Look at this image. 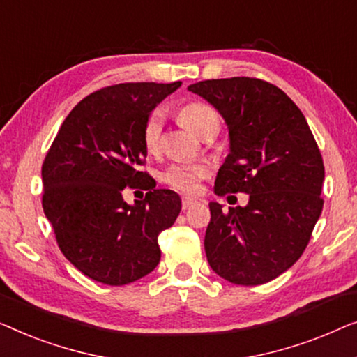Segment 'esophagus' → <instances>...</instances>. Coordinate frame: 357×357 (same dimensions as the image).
Instances as JSON below:
<instances>
[{"label": "esophagus", "mask_w": 357, "mask_h": 357, "mask_svg": "<svg viewBox=\"0 0 357 357\" xmlns=\"http://www.w3.org/2000/svg\"><path fill=\"white\" fill-rule=\"evenodd\" d=\"M194 204H197V200H195V199L188 197V195H185V197H183V208L184 210L189 208V207H192Z\"/></svg>", "instance_id": "obj_1"}]
</instances>
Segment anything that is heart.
<instances>
[{
	"mask_svg": "<svg viewBox=\"0 0 357 357\" xmlns=\"http://www.w3.org/2000/svg\"><path fill=\"white\" fill-rule=\"evenodd\" d=\"M179 118L185 128H189L199 137L208 132H218L220 114L215 108L202 102H189L179 108ZM165 112L162 108L153 109L145 119L142 129V142L147 152H157L162 145ZM208 174V168L204 165H184L176 163L165 169L163 181L172 188L184 192H195L199 190L200 181Z\"/></svg>",
	"mask_w": 357,
	"mask_h": 357,
	"instance_id": "b5f03b06",
	"label": "heart"
}]
</instances>
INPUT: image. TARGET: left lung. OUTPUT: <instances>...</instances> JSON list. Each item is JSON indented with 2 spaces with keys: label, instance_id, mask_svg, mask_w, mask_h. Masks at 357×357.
I'll list each match as a JSON object with an SVG mask.
<instances>
[{
  "label": "left lung",
  "instance_id": "left-lung-1",
  "mask_svg": "<svg viewBox=\"0 0 357 357\" xmlns=\"http://www.w3.org/2000/svg\"><path fill=\"white\" fill-rule=\"evenodd\" d=\"M228 126L229 153L215 194H249L245 207L210 202L205 254L229 283L254 286L293 267L322 213L324 160L304 114L277 85L250 77L188 87Z\"/></svg>",
  "mask_w": 357,
  "mask_h": 357
}]
</instances>
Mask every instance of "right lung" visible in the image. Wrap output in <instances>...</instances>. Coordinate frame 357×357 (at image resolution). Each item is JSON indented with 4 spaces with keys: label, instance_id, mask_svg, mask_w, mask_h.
Returning a JSON list of instances; mask_svg holds the SVG:
<instances>
[{
    "label": "right lung",
    "instance_id": "1",
    "mask_svg": "<svg viewBox=\"0 0 357 357\" xmlns=\"http://www.w3.org/2000/svg\"><path fill=\"white\" fill-rule=\"evenodd\" d=\"M181 82L105 87L64 119L42 167L43 212L59 249L85 277L123 286L149 275L162 257L158 234L174 223L181 199L140 172L145 119ZM145 187L132 206L122 190Z\"/></svg>",
    "mask_w": 357,
    "mask_h": 357
}]
</instances>
